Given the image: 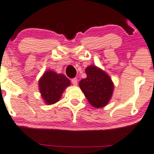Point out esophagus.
Returning a JSON list of instances; mask_svg holds the SVG:
<instances>
[{"label":"esophagus","mask_w":154,"mask_h":154,"mask_svg":"<svg viewBox=\"0 0 154 154\" xmlns=\"http://www.w3.org/2000/svg\"><path fill=\"white\" fill-rule=\"evenodd\" d=\"M72 83L74 85H77V78L72 79Z\"/></svg>","instance_id":"obj_1"}]
</instances>
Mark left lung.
I'll use <instances>...</instances> for the list:
<instances>
[{
	"instance_id": "1",
	"label": "left lung",
	"mask_w": 154,
	"mask_h": 154,
	"mask_svg": "<svg viewBox=\"0 0 154 154\" xmlns=\"http://www.w3.org/2000/svg\"><path fill=\"white\" fill-rule=\"evenodd\" d=\"M87 77L79 83L89 103L95 107H103L110 100L113 92V83L108 75L97 66L91 65L85 69Z\"/></svg>"
}]
</instances>
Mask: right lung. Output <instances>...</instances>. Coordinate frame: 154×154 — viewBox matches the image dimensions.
Instances as JSON below:
<instances>
[{
  "label": "right lung",
  "instance_id": "obj_1",
  "mask_svg": "<svg viewBox=\"0 0 154 154\" xmlns=\"http://www.w3.org/2000/svg\"><path fill=\"white\" fill-rule=\"evenodd\" d=\"M70 85L69 79L62 74L47 71L38 82L42 98L48 105L56 103L59 100L63 91Z\"/></svg>",
  "mask_w": 154,
  "mask_h": 154
}]
</instances>
